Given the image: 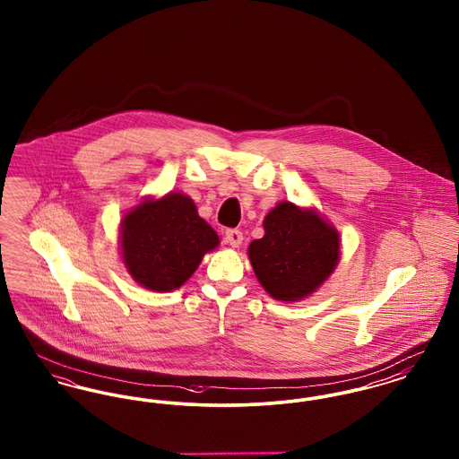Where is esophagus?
Wrapping results in <instances>:
<instances>
[{
  "instance_id": "obj_1",
  "label": "esophagus",
  "mask_w": 459,
  "mask_h": 459,
  "mask_svg": "<svg viewBox=\"0 0 459 459\" xmlns=\"http://www.w3.org/2000/svg\"><path fill=\"white\" fill-rule=\"evenodd\" d=\"M225 239H227V242H229L232 247H239L244 238H242V232H240V230H238V229H230V230L225 232Z\"/></svg>"
}]
</instances>
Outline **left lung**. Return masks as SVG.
<instances>
[{
    "mask_svg": "<svg viewBox=\"0 0 459 459\" xmlns=\"http://www.w3.org/2000/svg\"><path fill=\"white\" fill-rule=\"evenodd\" d=\"M264 236L249 247L263 289L279 301H301L327 281L341 258L339 232L315 210L279 203L263 220Z\"/></svg>",
    "mask_w": 459,
    "mask_h": 459,
    "instance_id": "1",
    "label": "left lung"
}]
</instances>
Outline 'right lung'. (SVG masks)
Returning a JSON list of instances; mask_svg holds the SVG:
<instances>
[{"mask_svg":"<svg viewBox=\"0 0 459 459\" xmlns=\"http://www.w3.org/2000/svg\"><path fill=\"white\" fill-rule=\"evenodd\" d=\"M217 232L182 193L144 197L120 223L122 260L137 284L170 292L186 284L203 256L219 246Z\"/></svg>","mask_w":459,"mask_h":459,"instance_id":"1","label":"right lung"}]
</instances>
